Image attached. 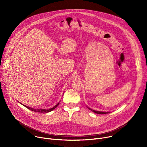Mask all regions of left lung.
Here are the masks:
<instances>
[{
  "label": "left lung",
  "instance_id": "obj_1",
  "mask_svg": "<svg viewBox=\"0 0 147 147\" xmlns=\"http://www.w3.org/2000/svg\"><path fill=\"white\" fill-rule=\"evenodd\" d=\"M90 111H91L92 112H94V113H98V114H107V113H110L109 112H101V111H95V110H93V109H91V108H88V107H87Z\"/></svg>",
  "mask_w": 147,
  "mask_h": 147
}]
</instances>
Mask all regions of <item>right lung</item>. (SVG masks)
I'll list each match as a JSON object with an SVG mask.
<instances>
[{"label": "right lung", "instance_id": "right-lung-1", "mask_svg": "<svg viewBox=\"0 0 147 147\" xmlns=\"http://www.w3.org/2000/svg\"><path fill=\"white\" fill-rule=\"evenodd\" d=\"M20 103H21L20 102ZM21 104L23 105V106H24V107H26L27 109L31 110V111H32V112H38V113H48V112H49L52 111L53 109H55L56 108H57V107L59 105V102L58 103H57L55 107H53V108H50V109H34V108L29 107H28V106H26V105H23V104H22V103H21Z\"/></svg>", "mask_w": 147, "mask_h": 147}]
</instances>
